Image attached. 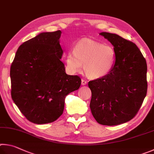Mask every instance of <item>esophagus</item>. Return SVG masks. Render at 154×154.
Returning a JSON list of instances; mask_svg holds the SVG:
<instances>
[{"label":"esophagus","mask_w":154,"mask_h":154,"mask_svg":"<svg viewBox=\"0 0 154 154\" xmlns=\"http://www.w3.org/2000/svg\"><path fill=\"white\" fill-rule=\"evenodd\" d=\"M87 81H86V80H81V84H82V85H86L87 84Z\"/></svg>","instance_id":"esophagus-1"}]
</instances>
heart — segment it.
Listing matches in <instances>:
<instances>
[{"mask_svg": "<svg viewBox=\"0 0 154 154\" xmlns=\"http://www.w3.org/2000/svg\"><path fill=\"white\" fill-rule=\"evenodd\" d=\"M116 53L109 45L92 40L85 39L75 45L72 52L66 56V68L71 74L85 72L91 79H99L106 76L112 71L116 63Z\"/></svg>", "mask_w": 154, "mask_h": 154, "instance_id": "b5f03b06", "label": "heart"}]
</instances>
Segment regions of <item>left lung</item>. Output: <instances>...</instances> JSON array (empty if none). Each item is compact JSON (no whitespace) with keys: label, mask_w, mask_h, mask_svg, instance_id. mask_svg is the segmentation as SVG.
<instances>
[{"label":"left lung","mask_w":154,"mask_h":154,"mask_svg":"<svg viewBox=\"0 0 154 154\" xmlns=\"http://www.w3.org/2000/svg\"><path fill=\"white\" fill-rule=\"evenodd\" d=\"M99 34L113 45L116 59L109 74L88 82L90 108L99 124L118 125L133 119L146 96L147 63L133 42L115 34Z\"/></svg>","instance_id":"1"}]
</instances>
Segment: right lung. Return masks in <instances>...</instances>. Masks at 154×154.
I'll use <instances>...</instances> for the list:
<instances>
[{
	"mask_svg": "<svg viewBox=\"0 0 154 154\" xmlns=\"http://www.w3.org/2000/svg\"><path fill=\"white\" fill-rule=\"evenodd\" d=\"M61 30L41 32L20 46L11 66V97L29 121L51 123L63 114L65 99L81 79L66 73Z\"/></svg>",
	"mask_w": 154,
	"mask_h": 154,
	"instance_id": "obj_1",
	"label": "right lung"
}]
</instances>
